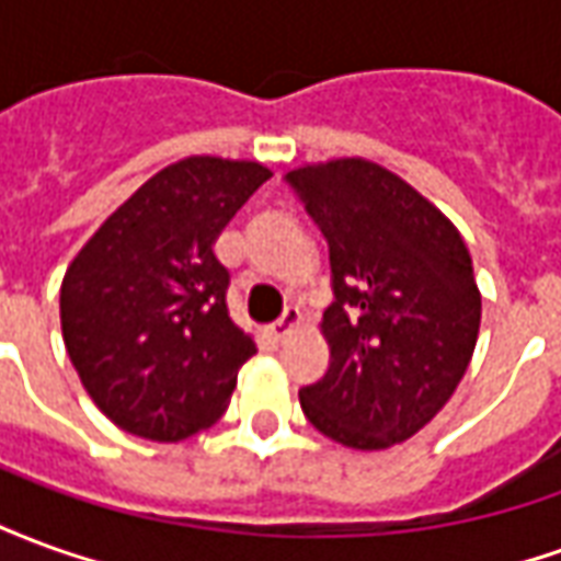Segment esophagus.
Instances as JSON below:
<instances>
[{
    "label": "esophagus",
    "instance_id": "esophagus-1",
    "mask_svg": "<svg viewBox=\"0 0 561 561\" xmlns=\"http://www.w3.org/2000/svg\"><path fill=\"white\" fill-rule=\"evenodd\" d=\"M300 309H285V316L279 318V321H273V324H270V336H273V340L279 342V340H285V336H288V333H291L294 328H297V324H300Z\"/></svg>",
    "mask_w": 561,
    "mask_h": 561
}]
</instances>
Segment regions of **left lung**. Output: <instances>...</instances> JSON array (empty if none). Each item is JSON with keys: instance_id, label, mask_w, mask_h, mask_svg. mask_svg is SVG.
<instances>
[{"instance_id": "8db88e82", "label": "left lung", "mask_w": 561, "mask_h": 561, "mask_svg": "<svg viewBox=\"0 0 561 561\" xmlns=\"http://www.w3.org/2000/svg\"><path fill=\"white\" fill-rule=\"evenodd\" d=\"M285 183L324 233L333 304L328 373L300 388L318 433L357 450L405 442L442 412L478 342L469 249L397 173L364 159L306 164Z\"/></svg>"}]
</instances>
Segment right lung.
<instances>
[{
    "instance_id": "obj_1",
    "label": "right lung",
    "mask_w": 561,
    "mask_h": 561,
    "mask_svg": "<svg viewBox=\"0 0 561 561\" xmlns=\"http://www.w3.org/2000/svg\"><path fill=\"white\" fill-rule=\"evenodd\" d=\"M267 180L257 161L168 164L71 261L59 291L62 340L119 430L180 442L225 412L257 348L228 316L231 273L213 243Z\"/></svg>"
}]
</instances>
